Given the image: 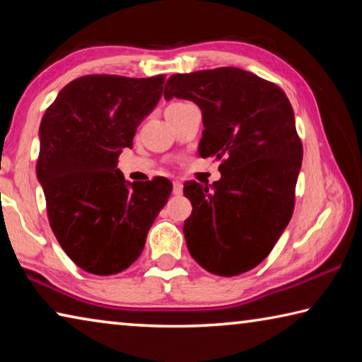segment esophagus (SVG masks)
Returning a JSON list of instances; mask_svg holds the SVG:
<instances>
[{
	"label": "esophagus",
	"mask_w": 362,
	"mask_h": 362,
	"mask_svg": "<svg viewBox=\"0 0 362 362\" xmlns=\"http://www.w3.org/2000/svg\"><path fill=\"white\" fill-rule=\"evenodd\" d=\"M173 192H174V194H175V196H180V194H182V192H183V185H182V182L175 180V182L173 183Z\"/></svg>",
	"instance_id": "esophagus-1"
}]
</instances>
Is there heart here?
Returning <instances> with one entry per match:
<instances>
[{
    "label": "heart",
    "mask_w": 362,
    "mask_h": 362,
    "mask_svg": "<svg viewBox=\"0 0 362 362\" xmlns=\"http://www.w3.org/2000/svg\"><path fill=\"white\" fill-rule=\"evenodd\" d=\"M179 103H182V102H174V103H170L169 107H175V105H179Z\"/></svg>",
    "instance_id": "obj_1"
}]
</instances>
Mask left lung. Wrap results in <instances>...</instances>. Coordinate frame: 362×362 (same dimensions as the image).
I'll return each mask as SVG.
<instances>
[{"mask_svg":"<svg viewBox=\"0 0 362 362\" xmlns=\"http://www.w3.org/2000/svg\"><path fill=\"white\" fill-rule=\"evenodd\" d=\"M164 97L203 112L199 155L220 161L211 187L189 180L193 212L183 233L189 254L217 276H236L267 259L296 204L303 146L284 90L236 66L173 75Z\"/></svg>","mask_w":362,"mask_h":362,"instance_id":"left-lung-1","label":"left lung"}]
</instances>
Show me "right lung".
Segmentation results:
<instances>
[{
	"instance_id": "add662e5",
	"label": "right lung",
	"mask_w": 362,
	"mask_h": 362,
	"mask_svg": "<svg viewBox=\"0 0 362 362\" xmlns=\"http://www.w3.org/2000/svg\"><path fill=\"white\" fill-rule=\"evenodd\" d=\"M164 79L86 75L66 84L42 116L36 175L49 225L84 272L108 276L131 267L173 192L164 177L127 183L116 169L161 99Z\"/></svg>"
}]
</instances>
